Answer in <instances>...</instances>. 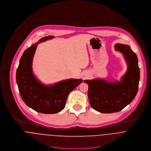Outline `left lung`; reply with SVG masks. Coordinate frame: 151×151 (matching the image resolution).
I'll use <instances>...</instances> for the list:
<instances>
[{"label":"left lung","instance_id":"8db88e82","mask_svg":"<svg viewBox=\"0 0 151 151\" xmlns=\"http://www.w3.org/2000/svg\"><path fill=\"white\" fill-rule=\"evenodd\" d=\"M115 48L123 54L128 67L121 81L95 79L83 81L88 86L87 96L91 107L104 114L121 111L134 100L138 90L140 73L137 55L126 45L116 43Z\"/></svg>","mask_w":151,"mask_h":151}]
</instances>
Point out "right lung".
Instances as JSON below:
<instances>
[{"instance_id":"add662e5","label":"right lung","mask_w":151,"mask_h":151,"mask_svg":"<svg viewBox=\"0 0 151 151\" xmlns=\"http://www.w3.org/2000/svg\"><path fill=\"white\" fill-rule=\"evenodd\" d=\"M54 37L47 36L26 49L20 58L16 81L20 96L25 104L35 111L46 114H56L65 107L68 96L83 82L69 79L52 85L40 83L32 71V60L37 45Z\"/></svg>"}]
</instances>
